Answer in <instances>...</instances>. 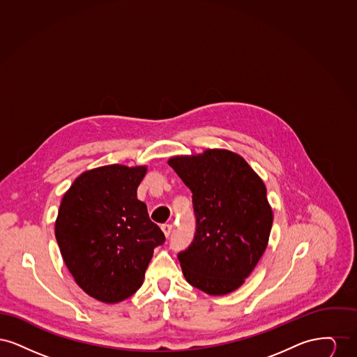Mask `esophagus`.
Listing matches in <instances>:
<instances>
[{"instance_id": "1", "label": "esophagus", "mask_w": 357, "mask_h": 357, "mask_svg": "<svg viewBox=\"0 0 357 357\" xmlns=\"http://www.w3.org/2000/svg\"><path fill=\"white\" fill-rule=\"evenodd\" d=\"M162 230H163V233H165L166 237H170L171 233H172V225H169V223L162 225Z\"/></svg>"}]
</instances>
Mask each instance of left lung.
I'll return each mask as SVG.
<instances>
[{
	"label": "left lung",
	"instance_id": "8db88e82",
	"mask_svg": "<svg viewBox=\"0 0 357 357\" xmlns=\"http://www.w3.org/2000/svg\"><path fill=\"white\" fill-rule=\"evenodd\" d=\"M169 165L192 192L195 233L178 253L187 282L213 296L236 290L271 236L266 187L243 158L225 150L175 156Z\"/></svg>",
	"mask_w": 357,
	"mask_h": 357
}]
</instances>
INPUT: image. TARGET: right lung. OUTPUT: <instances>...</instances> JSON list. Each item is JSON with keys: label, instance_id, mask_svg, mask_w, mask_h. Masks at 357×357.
I'll return each instance as SVG.
<instances>
[{"label": "right lung", "instance_id": "add662e5", "mask_svg": "<svg viewBox=\"0 0 357 357\" xmlns=\"http://www.w3.org/2000/svg\"><path fill=\"white\" fill-rule=\"evenodd\" d=\"M146 167L104 166L82 174L66 192L54 226L77 285L114 304L142 287L153 249L166 237L136 198Z\"/></svg>", "mask_w": 357, "mask_h": 357}]
</instances>
